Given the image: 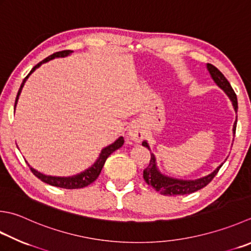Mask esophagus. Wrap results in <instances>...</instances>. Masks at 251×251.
<instances>
[{
    "mask_svg": "<svg viewBox=\"0 0 251 251\" xmlns=\"http://www.w3.org/2000/svg\"><path fill=\"white\" fill-rule=\"evenodd\" d=\"M128 136L130 137L131 140L135 142H140L145 137V129L144 126L140 122H135L129 126L128 129Z\"/></svg>",
    "mask_w": 251,
    "mask_h": 251,
    "instance_id": "1",
    "label": "esophagus"
}]
</instances>
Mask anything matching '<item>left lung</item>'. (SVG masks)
<instances>
[{"mask_svg":"<svg viewBox=\"0 0 251 251\" xmlns=\"http://www.w3.org/2000/svg\"><path fill=\"white\" fill-rule=\"evenodd\" d=\"M207 70L210 74L211 78H212L213 81L217 83V86L220 87L226 96L229 98L230 102H232L233 107L235 113L237 114V110H238V103H237V97L235 95V92L233 90L232 86L228 82L226 78L224 77V75L221 73L217 67L211 65V64H207ZM236 124H237V115H236V120H235V123L233 125V135L235 136V131H236ZM142 146L148 148L150 151V146L148 144V141L145 140L142 141ZM151 153V159H150V163L147 168L144 170V179L146 180V183L149 186H152L158 193L164 196H183V195H188L191 193H195L201 188H203L207 186L211 180L213 179L215 175L218 174L219 170L221 169V166L223 165V163L219 165L217 169H215L212 173H210L207 176H203V177H200L197 179H180V178H175L172 177V176H168L162 173V172L158 168V163H156V158L155 155L150 152Z\"/></svg>","mask_w":251,"mask_h":251,"instance_id":"left-lung-1","label":"left lung"}]
</instances>
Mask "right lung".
Instances as JSON below:
<instances>
[{
  "label": "right lung",
  "instance_id": "obj_1",
  "mask_svg": "<svg viewBox=\"0 0 251 251\" xmlns=\"http://www.w3.org/2000/svg\"><path fill=\"white\" fill-rule=\"evenodd\" d=\"M74 51L71 50H66V51H61V52H56V53H53L52 55L48 56L47 58H44L43 61H41L40 63H38L36 66H34L32 70L30 71V73L28 74V75L25 77V79L23 80L21 88H19L18 93H17V97H16V100H15V109H16V105H17V102L19 99V96H21V92L23 90V87L25 85V82L28 79V77L31 75V74L37 70L38 67H40L42 64L47 63L51 60H54V58H58V57H66L68 55H71ZM124 145V138L123 137H119L113 144L106 146L103 148L100 152L99 156H98V159L96 160L95 163H93L89 168L86 169L85 171L80 172V173H78L76 175H73V176H52V175H47V174H43L41 172L37 171L36 169H33L32 166L29 165V168H30L32 173L37 176L39 179H41L44 183H47L49 185H52V186H55V187H60V188H65V189H77V188H83L86 187V186L90 185L91 183H93L97 178L99 174L101 173V170L103 168V165H104L106 159L109 158V155L111 153H113L115 150L120 149L121 147ZM27 162V161H26Z\"/></svg>",
  "mask_w": 251,
  "mask_h": 251
}]
</instances>
